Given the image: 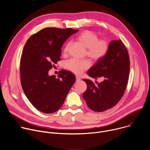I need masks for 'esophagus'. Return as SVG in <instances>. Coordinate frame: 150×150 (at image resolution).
<instances>
[{"label": "esophagus", "instance_id": "esophagus-1", "mask_svg": "<svg viewBox=\"0 0 150 150\" xmlns=\"http://www.w3.org/2000/svg\"><path fill=\"white\" fill-rule=\"evenodd\" d=\"M80 80H81V78L79 77L76 76V82H79V81H80Z\"/></svg>", "mask_w": 150, "mask_h": 150}]
</instances>
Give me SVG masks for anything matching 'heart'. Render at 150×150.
<instances>
[{
    "instance_id": "heart-1",
    "label": "heart",
    "mask_w": 150,
    "mask_h": 150,
    "mask_svg": "<svg viewBox=\"0 0 150 150\" xmlns=\"http://www.w3.org/2000/svg\"><path fill=\"white\" fill-rule=\"evenodd\" d=\"M77 39L87 47L86 54L93 61H98L103 59L109 50L108 42L104 39H98V35L91 31L85 30L81 32L77 36ZM71 42H68L63 50V54H68ZM91 65L90 62L87 59L77 60L71 59L64 63L65 69L73 74L79 75L88 69Z\"/></svg>"
}]
</instances>
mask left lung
<instances>
[{
  "label": "left lung",
  "mask_w": 150,
  "mask_h": 150,
  "mask_svg": "<svg viewBox=\"0 0 150 150\" xmlns=\"http://www.w3.org/2000/svg\"><path fill=\"white\" fill-rule=\"evenodd\" d=\"M129 71V56L125 45L120 40L111 41L108 54L87 72L91 78H103V81L94 83L90 79H83L87 88L83 98L88 108L101 112L114 107L125 93Z\"/></svg>",
  "instance_id": "obj_1"
}]
</instances>
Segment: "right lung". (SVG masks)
<instances>
[{"label":"right lung","instance_id":"add662e5","mask_svg":"<svg viewBox=\"0 0 150 150\" xmlns=\"http://www.w3.org/2000/svg\"><path fill=\"white\" fill-rule=\"evenodd\" d=\"M78 31L46 28L31 36L25 45L20 62L21 85L31 103L42 113L58 110L75 82L69 71H59L57 78L49 76V71L60 60L64 42Z\"/></svg>","mask_w":150,"mask_h":150}]
</instances>
